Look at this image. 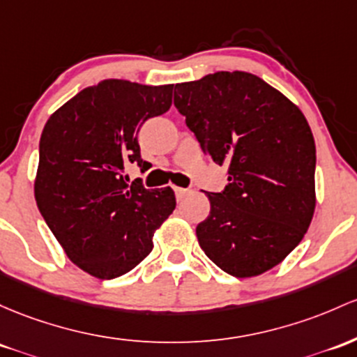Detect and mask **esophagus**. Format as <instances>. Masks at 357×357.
I'll list each match as a JSON object with an SVG mask.
<instances>
[{"label": "esophagus", "mask_w": 357, "mask_h": 357, "mask_svg": "<svg viewBox=\"0 0 357 357\" xmlns=\"http://www.w3.org/2000/svg\"><path fill=\"white\" fill-rule=\"evenodd\" d=\"M174 193H176V198L181 199V198H185L188 193H190V190H188V188H179V186H174Z\"/></svg>", "instance_id": "esophagus-1"}]
</instances>
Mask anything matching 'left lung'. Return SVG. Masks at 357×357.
I'll use <instances>...</instances> for the list:
<instances>
[{
	"instance_id": "left-lung-1",
	"label": "left lung",
	"mask_w": 357,
	"mask_h": 357,
	"mask_svg": "<svg viewBox=\"0 0 357 357\" xmlns=\"http://www.w3.org/2000/svg\"><path fill=\"white\" fill-rule=\"evenodd\" d=\"M174 107L229 178L220 193L206 191L211 208L197 227L199 248L236 278L280 264L315 210V142L303 113L242 70L176 84Z\"/></svg>"
}]
</instances>
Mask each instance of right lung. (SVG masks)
<instances>
[{
	"mask_svg": "<svg viewBox=\"0 0 357 357\" xmlns=\"http://www.w3.org/2000/svg\"><path fill=\"white\" fill-rule=\"evenodd\" d=\"M172 84L105 79L47 120L38 146L35 199L68 257L100 280L134 269L154 230L176 208L174 191L128 185L125 167L146 172L137 140L142 123L171 107Z\"/></svg>",
	"mask_w": 357,
	"mask_h": 357,
	"instance_id": "obj_1",
	"label": "right lung"
}]
</instances>
